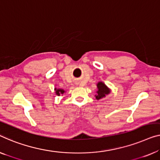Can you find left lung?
Returning a JSON list of instances; mask_svg holds the SVG:
<instances>
[{"instance_id":"8db88e82","label":"left lung","mask_w":160,"mask_h":160,"mask_svg":"<svg viewBox=\"0 0 160 160\" xmlns=\"http://www.w3.org/2000/svg\"><path fill=\"white\" fill-rule=\"evenodd\" d=\"M97 94L95 95V98L97 100L102 99L103 98L106 97V95H108L111 92V90L105 85L103 82H98L97 84Z\"/></svg>"}]
</instances>
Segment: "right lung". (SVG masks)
Returning a JSON list of instances; mask_svg holds the SVG:
<instances>
[{
    "mask_svg": "<svg viewBox=\"0 0 160 160\" xmlns=\"http://www.w3.org/2000/svg\"><path fill=\"white\" fill-rule=\"evenodd\" d=\"M54 90H55L56 95H58V96H59L60 95H62L65 92L63 89H57V88H54Z\"/></svg>",
    "mask_w": 160,
    "mask_h": 160,
    "instance_id": "1",
    "label": "right lung"
}]
</instances>
